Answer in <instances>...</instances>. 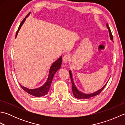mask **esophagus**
<instances>
[{"label": "esophagus", "mask_w": 125, "mask_h": 125, "mask_svg": "<svg viewBox=\"0 0 125 125\" xmlns=\"http://www.w3.org/2000/svg\"><path fill=\"white\" fill-rule=\"evenodd\" d=\"M70 60V57L69 55H65L63 57V61L65 63H67Z\"/></svg>", "instance_id": "34e87169"}]
</instances>
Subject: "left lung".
Instances as JSON below:
<instances>
[{
	"label": "left lung",
	"instance_id": "1",
	"mask_svg": "<svg viewBox=\"0 0 125 125\" xmlns=\"http://www.w3.org/2000/svg\"><path fill=\"white\" fill-rule=\"evenodd\" d=\"M106 26L108 30V31H109V34H110V39L113 42V35L112 34V33H111V31L110 28L108 26V24L107 23ZM69 74L70 76V78H71V84H72V90H73V94L74 95V97L76 98H78V99H89V98L92 97L94 96H95V95L99 94L102 91V90L104 89L105 86H106V85L107 83V82L105 84V85L102 88H101L100 90H98L97 91H95L94 93H92V94H84V93L82 92L81 91H79V90L77 89V88L76 87L75 85L73 83V76H72V73H71V71L69 70Z\"/></svg>",
	"mask_w": 125,
	"mask_h": 125
}]
</instances>
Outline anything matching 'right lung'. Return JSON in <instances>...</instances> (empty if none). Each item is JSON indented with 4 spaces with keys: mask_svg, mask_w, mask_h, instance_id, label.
Here are the masks:
<instances>
[{
    "mask_svg": "<svg viewBox=\"0 0 125 125\" xmlns=\"http://www.w3.org/2000/svg\"><path fill=\"white\" fill-rule=\"evenodd\" d=\"M30 13L31 12L29 13L28 14L26 15V17L24 18V19L22 21V22H21L19 27L18 29L17 33H16L15 37H17L19 31V30H20V28L21 27L23 23L25 21L26 19L27 18L29 15H30ZM61 64H62V56H61L59 58H58V59H57L56 61H55V62L52 63V65H51V67L50 68L49 71V75H48V77L46 83H45L42 86L36 89H28V88H27V87L23 86L22 85H21L20 84L21 87L22 89L26 92H27L28 94L33 95V96L40 97L44 96V95H46L48 93L50 90V85H51L53 77H54L55 73L57 72V71L59 70L61 68Z\"/></svg>",
    "mask_w": 125,
    "mask_h": 125,
    "instance_id": "right-lung-1",
    "label": "right lung"
}]
</instances>
